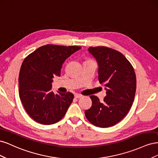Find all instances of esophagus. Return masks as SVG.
<instances>
[{"label": "esophagus", "mask_w": 158, "mask_h": 158, "mask_svg": "<svg viewBox=\"0 0 158 158\" xmlns=\"http://www.w3.org/2000/svg\"><path fill=\"white\" fill-rule=\"evenodd\" d=\"M74 97L76 98H82V95H81V94H75V95H74Z\"/></svg>", "instance_id": "34e87169"}]
</instances>
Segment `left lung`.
Listing matches in <instances>:
<instances>
[{
	"label": "left lung",
	"mask_w": 158,
	"mask_h": 158,
	"mask_svg": "<svg viewBox=\"0 0 158 158\" xmlns=\"http://www.w3.org/2000/svg\"><path fill=\"white\" fill-rule=\"evenodd\" d=\"M90 54L98 64V79L106 89L103 102L91 95L92 105L85 115L94 125L106 128L116 125L125 117L135 99L136 78L135 70L121 52L107 47H90Z\"/></svg>",
	"instance_id": "obj_1"
}]
</instances>
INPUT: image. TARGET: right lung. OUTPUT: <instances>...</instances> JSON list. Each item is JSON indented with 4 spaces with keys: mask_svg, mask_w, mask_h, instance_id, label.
<instances>
[{
    "mask_svg": "<svg viewBox=\"0 0 158 158\" xmlns=\"http://www.w3.org/2000/svg\"><path fill=\"white\" fill-rule=\"evenodd\" d=\"M80 49L78 46L46 45L23 60L18 78L19 95L27 113L36 122L52 125L64 116L74 95L55 94L51 91L52 78L60 76L65 60Z\"/></svg>",
    "mask_w": 158,
    "mask_h": 158,
    "instance_id": "right-lung-1",
    "label": "right lung"
}]
</instances>
